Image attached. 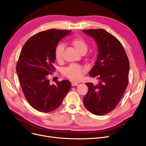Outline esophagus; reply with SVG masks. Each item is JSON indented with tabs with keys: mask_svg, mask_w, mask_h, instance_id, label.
I'll return each instance as SVG.
<instances>
[{
	"mask_svg": "<svg viewBox=\"0 0 146 146\" xmlns=\"http://www.w3.org/2000/svg\"><path fill=\"white\" fill-rule=\"evenodd\" d=\"M72 86H78V83L76 82H72Z\"/></svg>",
	"mask_w": 146,
	"mask_h": 146,
	"instance_id": "34e87169",
	"label": "esophagus"
}]
</instances>
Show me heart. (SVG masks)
I'll use <instances>...</instances> for the list:
<instances>
[{"label": "heart", "mask_w": 146, "mask_h": 146, "mask_svg": "<svg viewBox=\"0 0 146 146\" xmlns=\"http://www.w3.org/2000/svg\"><path fill=\"white\" fill-rule=\"evenodd\" d=\"M72 45L80 54H85L88 46L86 42L81 37H75L70 40ZM64 46L60 43L56 45L55 49V58L58 62H61L62 59ZM86 71L85 68L78 64H72L65 68L62 71V74L65 77L73 80H77L81 78L82 75Z\"/></svg>", "instance_id": "obj_1"}]
</instances>
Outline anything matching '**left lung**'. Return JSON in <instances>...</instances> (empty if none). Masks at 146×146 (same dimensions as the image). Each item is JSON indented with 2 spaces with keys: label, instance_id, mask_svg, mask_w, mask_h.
<instances>
[{
  "label": "left lung",
  "instance_id": "8db88e82",
  "mask_svg": "<svg viewBox=\"0 0 146 146\" xmlns=\"http://www.w3.org/2000/svg\"><path fill=\"white\" fill-rule=\"evenodd\" d=\"M96 40L98 54L90 76L100 81L97 85L86 83L88 91L84 98L86 109L102 116L115 108L128 84L129 62L119 40L103 29L83 30Z\"/></svg>",
  "mask_w": 146,
  "mask_h": 146
}]
</instances>
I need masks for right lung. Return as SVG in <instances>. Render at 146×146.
<instances>
[{
    "label": "right lung",
    "instance_id": "1",
    "mask_svg": "<svg viewBox=\"0 0 146 146\" xmlns=\"http://www.w3.org/2000/svg\"><path fill=\"white\" fill-rule=\"evenodd\" d=\"M71 31L50 29L31 37L23 46L16 70L25 97L34 109L47 113L57 109L71 88L64 80L50 85L49 74L55 71V49Z\"/></svg>",
    "mask_w": 146,
    "mask_h": 146
}]
</instances>
